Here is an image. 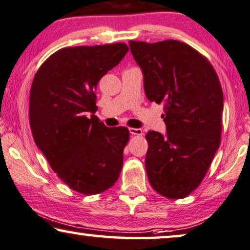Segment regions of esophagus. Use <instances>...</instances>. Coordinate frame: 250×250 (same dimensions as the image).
<instances>
[{
  "label": "esophagus",
  "instance_id": "esophagus-1",
  "mask_svg": "<svg viewBox=\"0 0 250 250\" xmlns=\"http://www.w3.org/2000/svg\"><path fill=\"white\" fill-rule=\"evenodd\" d=\"M129 133H131L132 135H143V131L141 128L131 127V128H129Z\"/></svg>",
  "mask_w": 250,
  "mask_h": 250
}]
</instances>
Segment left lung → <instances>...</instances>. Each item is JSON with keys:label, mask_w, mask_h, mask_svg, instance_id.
Listing matches in <instances>:
<instances>
[{"label": "left lung", "mask_w": 250, "mask_h": 250, "mask_svg": "<svg viewBox=\"0 0 250 250\" xmlns=\"http://www.w3.org/2000/svg\"><path fill=\"white\" fill-rule=\"evenodd\" d=\"M151 103L164 104L167 133L149 131L147 178L162 196L184 198L200 186L220 146L223 93L205 56L178 41L128 42Z\"/></svg>", "instance_id": "left-lung-1"}]
</instances>
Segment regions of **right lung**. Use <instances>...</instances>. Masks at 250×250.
Wrapping results in <instances>:
<instances>
[{
  "label": "right lung",
  "mask_w": 250,
  "mask_h": 250,
  "mask_svg": "<svg viewBox=\"0 0 250 250\" xmlns=\"http://www.w3.org/2000/svg\"><path fill=\"white\" fill-rule=\"evenodd\" d=\"M127 52L124 42L62 48L42 64L32 81L29 121L36 146L78 193H103L121 175L128 129L107 127L93 114L99 80Z\"/></svg>",
  "instance_id": "add662e5"
}]
</instances>
